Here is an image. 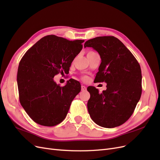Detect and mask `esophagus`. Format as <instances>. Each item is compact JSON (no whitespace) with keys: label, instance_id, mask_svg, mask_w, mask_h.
<instances>
[{"label":"esophagus","instance_id":"34e87169","mask_svg":"<svg viewBox=\"0 0 160 160\" xmlns=\"http://www.w3.org/2000/svg\"><path fill=\"white\" fill-rule=\"evenodd\" d=\"M86 86L85 85H81V90L82 91H85L86 90Z\"/></svg>","mask_w":160,"mask_h":160}]
</instances>
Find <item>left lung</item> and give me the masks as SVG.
I'll list each match as a JSON object with an SVG mask.
<instances>
[{
  "label": "left lung",
  "instance_id": "left-lung-1",
  "mask_svg": "<svg viewBox=\"0 0 160 160\" xmlns=\"http://www.w3.org/2000/svg\"><path fill=\"white\" fill-rule=\"evenodd\" d=\"M87 47L93 48L101 59L95 82L107 83V89L101 93L95 87L88 88L90 117L101 127L119 126L132 116L141 98V67L123 43L113 36L89 39L85 42Z\"/></svg>",
  "mask_w": 160,
  "mask_h": 160
}]
</instances>
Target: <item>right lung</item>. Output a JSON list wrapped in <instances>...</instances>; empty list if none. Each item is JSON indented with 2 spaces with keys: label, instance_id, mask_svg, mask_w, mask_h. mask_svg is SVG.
Instances as JSON below:
<instances>
[{
  "label": "right lung",
  "instance_id": "right-lung-1",
  "mask_svg": "<svg viewBox=\"0 0 160 160\" xmlns=\"http://www.w3.org/2000/svg\"><path fill=\"white\" fill-rule=\"evenodd\" d=\"M83 42L47 35L22 57L17 72L19 100L35 123L51 127L65 119L72 101L81 91V84L72 79L61 87L53 77L69 72Z\"/></svg>",
  "mask_w": 160,
  "mask_h": 160
}]
</instances>
